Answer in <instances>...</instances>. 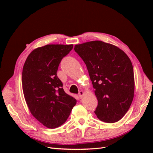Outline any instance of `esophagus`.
<instances>
[{"label":"esophagus","mask_w":153,"mask_h":153,"mask_svg":"<svg viewBox=\"0 0 153 153\" xmlns=\"http://www.w3.org/2000/svg\"><path fill=\"white\" fill-rule=\"evenodd\" d=\"M78 95H79V98H82V97L84 95V92L83 91H80L79 92Z\"/></svg>","instance_id":"obj_1"}]
</instances>
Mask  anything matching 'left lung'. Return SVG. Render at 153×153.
I'll return each instance as SVG.
<instances>
[{"mask_svg": "<svg viewBox=\"0 0 153 153\" xmlns=\"http://www.w3.org/2000/svg\"><path fill=\"white\" fill-rule=\"evenodd\" d=\"M74 51L86 64L95 89L97 118L106 123L119 121L134 95V68L129 58L118 47L100 41L76 45Z\"/></svg>", "mask_w": 153, "mask_h": 153, "instance_id": "1", "label": "left lung"}]
</instances>
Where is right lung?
Segmentation results:
<instances>
[{
  "label": "right lung",
  "instance_id": "right-lung-1",
  "mask_svg": "<svg viewBox=\"0 0 153 153\" xmlns=\"http://www.w3.org/2000/svg\"><path fill=\"white\" fill-rule=\"evenodd\" d=\"M73 45H47L29 54L22 71L24 95L31 114L48 128L62 125L77 100L64 91L57 76L62 59Z\"/></svg>",
  "mask_w": 153,
  "mask_h": 153
}]
</instances>
